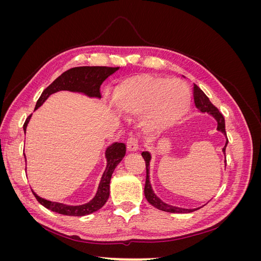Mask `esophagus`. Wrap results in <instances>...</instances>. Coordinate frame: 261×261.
Returning a JSON list of instances; mask_svg holds the SVG:
<instances>
[{"label":"esophagus","instance_id":"obj_1","mask_svg":"<svg viewBox=\"0 0 261 261\" xmlns=\"http://www.w3.org/2000/svg\"><path fill=\"white\" fill-rule=\"evenodd\" d=\"M127 150L129 152H135L138 150V140L135 137H130L127 140Z\"/></svg>","mask_w":261,"mask_h":261}]
</instances>
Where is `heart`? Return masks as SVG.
<instances>
[{"label": "heart", "mask_w": 261, "mask_h": 261, "mask_svg": "<svg viewBox=\"0 0 261 261\" xmlns=\"http://www.w3.org/2000/svg\"><path fill=\"white\" fill-rule=\"evenodd\" d=\"M112 103L127 116H140V126L148 134H160L178 124L192 106L188 86L176 78L139 74L118 83Z\"/></svg>", "instance_id": "b5f03b06"}]
</instances>
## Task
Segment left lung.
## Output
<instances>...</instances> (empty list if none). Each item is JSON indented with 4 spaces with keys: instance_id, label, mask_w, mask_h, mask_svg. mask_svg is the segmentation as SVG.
<instances>
[{
    "instance_id": "8db88e82",
    "label": "left lung",
    "mask_w": 261,
    "mask_h": 261,
    "mask_svg": "<svg viewBox=\"0 0 261 261\" xmlns=\"http://www.w3.org/2000/svg\"><path fill=\"white\" fill-rule=\"evenodd\" d=\"M194 92H195V106L196 108L199 110L200 113H208L209 115H211L215 120L217 121V130L221 132L223 134V135L226 137V133H225V122H224V117L223 115L219 112V110L213 106L209 98L204 94V92L199 88L197 85H194ZM227 137H226V141H225V145L222 148V152L225 155V148L227 146ZM143 155L144 160L146 162V170H147V177H146V184H145V197L146 199L148 200V202L150 204H152V206L156 209L165 211V212H171V213H188V212H193L197 209L199 208H195V209H185V208H179V207H174V206H171L169 203H165L163 202L159 197H158L153 189L151 184H150V178H149V174H150V161H151V154L148 151H144L141 153ZM226 163V160H225Z\"/></svg>"
}]
</instances>
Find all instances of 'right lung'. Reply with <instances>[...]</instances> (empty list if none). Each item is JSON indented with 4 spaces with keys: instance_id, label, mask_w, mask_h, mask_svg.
I'll use <instances>...</instances> for the list:
<instances>
[{
    "instance_id": "obj_1",
    "label": "right lung",
    "mask_w": 261,
    "mask_h": 261,
    "mask_svg": "<svg viewBox=\"0 0 261 261\" xmlns=\"http://www.w3.org/2000/svg\"><path fill=\"white\" fill-rule=\"evenodd\" d=\"M120 67H107V66H81L73 67L59 76L49 87L43 90L40 98L38 99L35 111L40 108L45 100L51 94L59 91H70L76 93L85 94L88 98L101 99L100 87L107 78L114 74ZM31 115L27 118L23 124V132L26 134L28 123L30 121ZM126 153V147L122 143H113L106 149V159L107 168L101 176L100 183L98 186V191L93 198L87 203L80 204V206H69L62 202L50 201L38 196L34 191V195L37 200L40 202L43 207L51 211L58 212L60 215L72 216V217H83L90 215L101 209L105 206L109 196H110V180H111L112 174ZM25 155V153H23ZM26 159V156H25Z\"/></svg>"
}]
</instances>
